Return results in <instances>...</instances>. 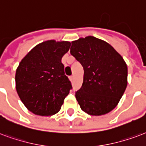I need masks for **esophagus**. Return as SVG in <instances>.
Masks as SVG:
<instances>
[{"label": "esophagus", "instance_id": "esophagus-1", "mask_svg": "<svg viewBox=\"0 0 146 146\" xmlns=\"http://www.w3.org/2000/svg\"><path fill=\"white\" fill-rule=\"evenodd\" d=\"M69 78H70V80H71V81H72V80H73V78H74V77H73V76H70Z\"/></svg>", "mask_w": 146, "mask_h": 146}]
</instances>
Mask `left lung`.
Returning a JSON list of instances; mask_svg holds the SVG:
<instances>
[{"mask_svg":"<svg viewBox=\"0 0 146 146\" xmlns=\"http://www.w3.org/2000/svg\"><path fill=\"white\" fill-rule=\"evenodd\" d=\"M70 52L84 68L83 84L75 92L81 109L92 116L113 110L127 86V66L121 55L94 36L72 42Z\"/></svg>","mask_w":146,"mask_h":146,"instance_id":"left-lung-1","label":"left lung"}]
</instances>
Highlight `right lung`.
Instances as JSON below:
<instances>
[{"label": "right lung", "mask_w": 146, "mask_h": 146, "mask_svg": "<svg viewBox=\"0 0 146 146\" xmlns=\"http://www.w3.org/2000/svg\"><path fill=\"white\" fill-rule=\"evenodd\" d=\"M70 46L67 41L43 42L23 58L16 71L17 92L25 107L36 115L58 113L72 88L62 63Z\"/></svg>", "instance_id": "obj_1"}]
</instances>
